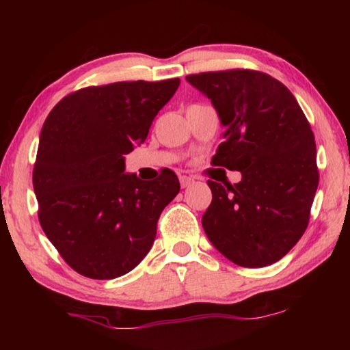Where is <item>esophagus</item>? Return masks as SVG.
I'll use <instances>...</instances> for the list:
<instances>
[{"label": "esophagus", "mask_w": 350, "mask_h": 350, "mask_svg": "<svg viewBox=\"0 0 350 350\" xmlns=\"http://www.w3.org/2000/svg\"><path fill=\"white\" fill-rule=\"evenodd\" d=\"M179 180H180V187L182 188H187V187H189L194 182L193 177H189V176H180Z\"/></svg>", "instance_id": "obj_1"}]
</instances>
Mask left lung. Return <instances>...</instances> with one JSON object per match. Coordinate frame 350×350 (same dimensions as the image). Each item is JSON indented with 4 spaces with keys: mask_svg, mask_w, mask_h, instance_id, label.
I'll return each instance as SVG.
<instances>
[{
    "mask_svg": "<svg viewBox=\"0 0 350 350\" xmlns=\"http://www.w3.org/2000/svg\"><path fill=\"white\" fill-rule=\"evenodd\" d=\"M211 100L224 126L213 163L241 171L232 183L208 180L213 200L202 227L213 245L241 267L286 256L309 224L318 188L315 137L281 81L258 70L188 75Z\"/></svg>",
    "mask_w": 350,
    "mask_h": 350,
    "instance_id": "left-lung-1",
    "label": "left lung"
}]
</instances>
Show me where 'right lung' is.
<instances>
[{
	"mask_svg": "<svg viewBox=\"0 0 350 350\" xmlns=\"http://www.w3.org/2000/svg\"><path fill=\"white\" fill-rule=\"evenodd\" d=\"M180 85L118 81L60 100L40 134L33 167L38 219L63 259L91 280L137 267L157 221L180 185L173 171L146 182L125 173V154L142 145Z\"/></svg>",
	"mask_w": 350,
	"mask_h": 350,
	"instance_id": "obj_1",
	"label": "right lung"
}]
</instances>
